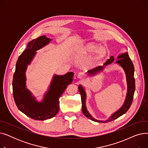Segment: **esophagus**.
<instances>
[{"label":"esophagus","mask_w":148,"mask_h":148,"mask_svg":"<svg viewBox=\"0 0 148 148\" xmlns=\"http://www.w3.org/2000/svg\"><path fill=\"white\" fill-rule=\"evenodd\" d=\"M84 77H85V74L82 72H80L78 74H77V77H78V78L80 80L84 79Z\"/></svg>","instance_id":"esophagus-1"}]
</instances>
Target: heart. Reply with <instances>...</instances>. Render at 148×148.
Here are the masks:
<instances>
[{
	"label": "heart",
	"instance_id": "heart-1",
	"mask_svg": "<svg viewBox=\"0 0 148 148\" xmlns=\"http://www.w3.org/2000/svg\"><path fill=\"white\" fill-rule=\"evenodd\" d=\"M83 51L86 53H91L95 51V56L98 59L105 57L107 54L106 49L103 47H99V45L95 42H89L85 45L83 48Z\"/></svg>",
	"mask_w": 148,
	"mask_h": 148
}]
</instances>
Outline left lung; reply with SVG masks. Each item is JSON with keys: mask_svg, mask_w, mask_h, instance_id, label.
Listing matches in <instances>:
<instances>
[{"mask_svg": "<svg viewBox=\"0 0 148 148\" xmlns=\"http://www.w3.org/2000/svg\"><path fill=\"white\" fill-rule=\"evenodd\" d=\"M118 59L116 62L119 64L124 69V71L125 72L126 77H127V84H128V92L126 97V99L125 101L123 106L120 108V109L115 112L114 114L112 115L111 117L107 119L106 121H98L95 119H94L92 116L88 112L86 104H85V101H86V93L82 87V85H80L79 86V90L81 94V99H82V112L84 114V115L87 117L88 118L90 119V120L97 122H108L112 121L118 118L122 114H125L130 108L132 102H133V96L135 91V79L134 77V67L133 65V62H132L131 60L130 59L128 54L127 53H123L121 55H119L118 56ZM114 58L113 56H111L109 59H108L105 63L104 64V65H107L110 64L113 62ZM104 68V66H98L97 67H95L93 69H91L88 71L89 75H94L97 74L98 72L101 71V70Z\"/></svg>", "mask_w": 148, "mask_h": 148, "instance_id": "8db88e82", "label": "left lung"}]
</instances>
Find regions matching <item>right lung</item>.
Masks as SVG:
<instances>
[{
  "label": "right lung",
  "instance_id": "obj_1",
  "mask_svg": "<svg viewBox=\"0 0 148 148\" xmlns=\"http://www.w3.org/2000/svg\"><path fill=\"white\" fill-rule=\"evenodd\" d=\"M51 40L45 35L30 41L26 50L19 56L13 76L12 92L14 101L18 109L34 120L44 121L54 117L59 110V98L73 79V73L64 75H55L49 91L41 103L37 102L31 92L26 88L25 72L27 65L32 60L36 50L50 42Z\"/></svg>",
  "mask_w": 148,
  "mask_h": 148
}]
</instances>
